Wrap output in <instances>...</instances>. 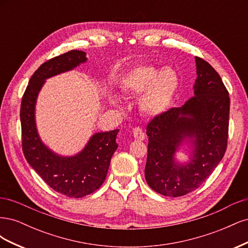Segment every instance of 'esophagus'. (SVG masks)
<instances>
[{"label": "esophagus", "mask_w": 248, "mask_h": 248, "mask_svg": "<svg viewBox=\"0 0 248 248\" xmlns=\"http://www.w3.org/2000/svg\"><path fill=\"white\" fill-rule=\"evenodd\" d=\"M133 136H134V139L138 140H145V133L140 128V127H136V128H133Z\"/></svg>", "instance_id": "esophagus-1"}]
</instances>
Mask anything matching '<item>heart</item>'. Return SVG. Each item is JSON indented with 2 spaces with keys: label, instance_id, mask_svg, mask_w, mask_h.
Returning <instances> with one entry per match:
<instances>
[{
  "label": "heart",
  "instance_id": "obj_1",
  "mask_svg": "<svg viewBox=\"0 0 248 248\" xmlns=\"http://www.w3.org/2000/svg\"><path fill=\"white\" fill-rule=\"evenodd\" d=\"M126 94L140 96V108L147 116H158L166 111L179 88L177 72L167 67L159 69L151 65H141L130 70L122 79Z\"/></svg>",
  "mask_w": 248,
  "mask_h": 248
}]
</instances>
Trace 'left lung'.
<instances>
[{"instance_id": "left-lung-1", "label": "left lung", "mask_w": 248, "mask_h": 248, "mask_svg": "<svg viewBox=\"0 0 248 248\" xmlns=\"http://www.w3.org/2000/svg\"><path fill=\"white\" fill-rule=\"evenodd\" d=\"M198 78L194 96L181 108L155 116L147 126L149 137L145 177L153 190L166 197H182L197 189L218 166L229 137V92L213 67L196 57ZM193 145L188 164L174 160L185 140Z\"/></svg>"}]
</instances>
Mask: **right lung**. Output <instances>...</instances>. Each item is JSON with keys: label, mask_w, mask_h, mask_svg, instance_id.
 <instances>
[{"label": "right lung", "mask_w": 248, "mask_h": 248, "mask_svg": "<svg viewBox=\"0 0 248 248\" xmlns=\"http://www.w3.org/2000/svg\"><path fill=\"white\" fill-rule=\"evenodd\" d=\"M86 61L85 51L73 49L43 63L30 78L20 104L21 146L27 161L52 189L74 199L94 192L104 182L111 156L118 148L119 129L94 134L77 155L60 156L44 145L38 136L35 104L46 78L69 71Z\"/></svg>", "instance_id": "1"}]
</instances>
